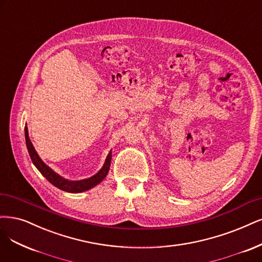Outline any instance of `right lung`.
<instances>
[{"instance_id":"1","label":"right lung","mask_w":262,"mask_h":262,"mask_svg":"<svg viewBox=\"0 0 262 262\" xmlns=\"http://www.w3.org/2000/svg\"><path fill=\"white\" fill-rule=\"evenodd\" d=\"M25 137H26L27 148H28L29 155L33 162V165L38 168V170L42 173V176L47 179L50 183H52L54 186L58 187L59 189H62V191L69 192V193H80L83 191H88V189L92 188L93 186L102 182L104 178L107 176L108 171H110L111 161H112V151L108 154L103 168L98 171L95 176L85 180H81V181H68V180L61 178L60 176L54 172L49 166L45 165L41 160V158L37 154V151H35L32 143L30 142V139L28 137V129H27V127L25 128Z\"/></svg>"}]
</instances>
